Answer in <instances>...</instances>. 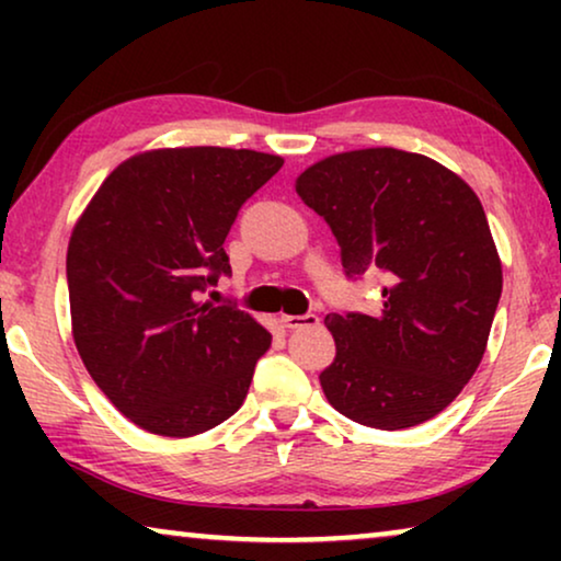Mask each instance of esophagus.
<instances>
[{
    "label": "esophagus",
    "mask_w": 561,
    "mask_h": 561,
    "mask_svg": "<svg viewBox=\"0 0 561 561\" xmlns=\"http://www.w3.org/2000/svg\"><path fill=\"white\" fill-rule=\"evenodd\" d=\"M280 321H283V327H288V329H304V327H317L319 317L317 313H304V317H290V313H283Z\"/></svg>",
    "instance_id": "obj_1"
}]
</instances>
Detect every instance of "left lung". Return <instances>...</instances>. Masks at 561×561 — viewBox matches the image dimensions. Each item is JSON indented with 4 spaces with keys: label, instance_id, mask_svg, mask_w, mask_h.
<instances>
[{
    "label": "left lung",
    "instance_id": "8db88e82",
    "mask_svg": "<svg viewBox=\"0 0 561 561\" xmlns=\"http://www.w3.org/2000/svg\"><path fill=\"white\" fill-rule=\"evenodd\" d=\"M324 217L350 278H382L380 313H329L327 401L363 426L434 419L478 370L503 271L474 191L436 160L396 148L329 156L296 179Z\"/></svg>",
    "mask_w": 561,
    "mask_h": 561
}]
</instances>
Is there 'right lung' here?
<instances>
[{
    "mask_svg": "<svg viewBox=\"0 0 561 561\" xmlns=\"http://www.w3.org/2000/svg\"><path fill=\"white\" fill-rule=\"evenodd\" d=\"M283 158L165 148L114 168L66 255L76 350L102 393L145 432L194 436L240 409L271 332L198 301L229 275L225 240Z\"/></svg>",
    "mask_w": 561,
    "mask_h": 561,
    "instance_id": "right-lung-1",
    "label": "right lung"
}]
</instances>
